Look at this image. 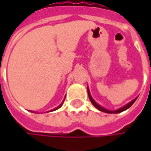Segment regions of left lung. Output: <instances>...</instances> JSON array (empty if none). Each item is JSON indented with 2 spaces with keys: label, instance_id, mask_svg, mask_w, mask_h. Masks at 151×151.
I'll use <instances>...</instances> for the list:
<instances>
[{
  "label": "left lung",
  "instance_id": "obj_1",
  "mask_svg": "<svg viewBox=\"0 0 151 151\" xmlns=\"http://www.w3.org/2000/svg\"><path fill=\"white\" fill-rule=\"evenodd\" d=\"M87 91H88V96H89V98H90L91 101V103L95 106V107L97 108V109H99L100 111H101V112H104V113H121V112H124V111H125L126 109H128V108H129V107L134 104V102L136 101L137 98H135V99H134L133 101H130L129 103H128L127 105H125L124 107H123L122 108H119V109H118V110H116V111H109V110H107V109H105V108H103V107H101L100 105H98L97 103H96V101H94L93 99H92V97L91 96V94H90V91H89V89L87 88Z\"/></svg>",
  "mask_w": 151,
  "mask_h": 151
}]
</instances>
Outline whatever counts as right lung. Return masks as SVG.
Segmentation results:
<instances>
[{
	"label": "right lung",
	"mask_w": 151,
	"mask_h": 151,
	"mask_svg": "<svg viewBox=\"0 0 151 151\" xmlns=\"http://www.w3.org/2000/svg\"><path fill=\"white\" fill-rule=\"evenodd\" d=\"M61 105H62V104H61ZM61 105H60V106H59V107H55V109H53V110H51V111H55V110H56V109H58V108H60V107H61Z\"/></svg>",
	"instance_id": "1"
}]
</instances>
